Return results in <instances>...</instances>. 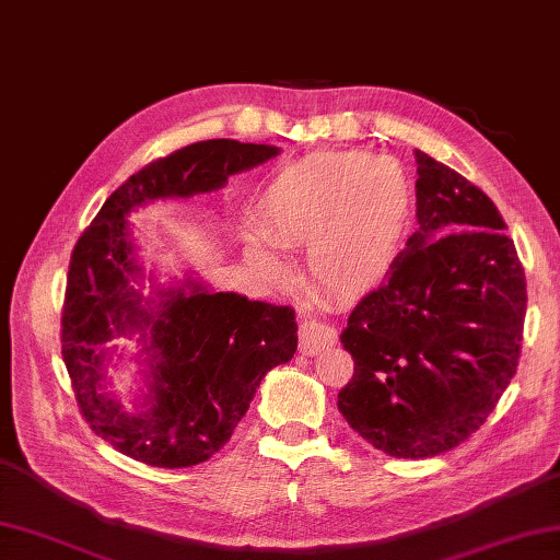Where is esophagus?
I'll return each mask as SVG.
<instances>
[{
    "instance_id": "34e87169",
    "label": "esophagus",
    "mask_w": 560,
    "mask_h": 560,
    "mask_svg": "<svg viewBox=\"0 0 560 560\" xmlns=\"http://www.w3.org/2000/svg\"><path fill=\"white\" fill-rule=\"evenodd\" d=\"M337 341V331L329 325L317 323V319H305L299 329V349L305 355H315L319 351L329 349Z\"/></svg>"
}]
</instances>
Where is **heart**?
Wrapping results in <instances>:
<instances>
[{
    "instance_id": "obj_1",
    "label": "heart",
    "mask_w": 560,
    "mask_h": 560,
    "mask_svg": "<svg viewBox=\"0 0 560 560\" xmlns=\"http://www.w3.org/2000/svg\"><path fill=\"white\" fill-rule=\"evenodd\" d=\"M409 211L411 189L395 159L319 151L271 177L255 207V229L271 245L305 243L311 287L335 301H353L385 279ZM249 247L269 255L259 237Z\"/></svg>"
}]
</instances>
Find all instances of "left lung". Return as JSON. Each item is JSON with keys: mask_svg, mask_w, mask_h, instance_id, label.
<instances>
[{"mask_svg": "<svg viewBox=\"0 0 560 560\" xmlns=\"http://www.w3.org/2000/svg\"><path fill=\"white\" fill-rule=\"evenodd\" d=\"M419 231L341 331L353 375L337 407L389 457L457 447L513 380L527 313L515 243L489 195L416 149Z\"/></svg>", "mask_w": 560, "mask_h": 560, "instance_id": "8db88e82", "label": "left lung"}]
</instances>
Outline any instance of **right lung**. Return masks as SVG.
I'll return each mask as SVG.
<instances>
[{"mask_svg":"<svg viewBox=\"0 0 560 560\" xmlns=\"http://www.w3.org/2000/svg\"><path fill=\"white\" fill-rule=\"evenodd\" d=\"M277 153L267 144L209 139L151 161L105 199L71 249L59 339L79 413L117 452L149 467L183 469L217 455L261 377L293 359L299 325L289 305L209 293L197 283L161 293L151 307L132 287L137 265L125 217L151 199L211 192ZM144 326L154 351L152 411L129 417L100 392L97 347Z\"/></svg>","mask_w":560,"mask_h":560,"instance_id":"right-lung-1","label":"right lung"}]
</instances>
